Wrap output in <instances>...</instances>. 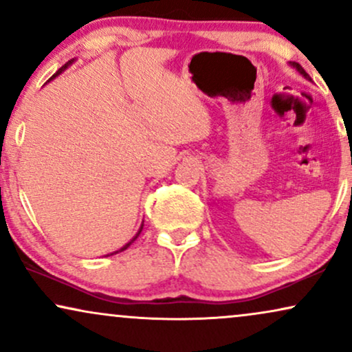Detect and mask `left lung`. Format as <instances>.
Segmentation results:
<instances>
[{"mask_svg":"<svg viewBox=\"0 0 352 352\" xmlns=\"http://www.w3.org/2000/svg\"><path fill=\"white\" fill-rule=\"evenodd\" d=\"M292 66H296V68H297V71H299V73H300V74H304V76H305V78H307V76H309V74H307V73H305V71H304V68H302V66H300L299 63H292Z\"/></svg>","mask_w":352,"mask_h":352,"instance_id":"obj_1","label":"left lung"}]
</instances>
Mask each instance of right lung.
<instances>
[{"mask_svg": "<svg viewBox=\"0 0 352 352\" xmlns=\"http://www.w3.org/2000/svg\"><path fill=\"white\" fill-rule=\"evenodd\" d=\"M69 63H71V61H69ZM69 63H66L65 66H61V68L56 71V74H53V76H52L50 79H53V78H55V76H58V74H60V73H61V71H65L66 68H68V65H69ZM141 230H143V226H141V229H140V230H138V234L135 235V239H133V240H130V242H128V243H126V245H124V247H122V248H120V250H118V252H123V250H126V248H128V247H130V245H131V243H133V242H135V240L138 239V235H140V234H141ZM118 252H115V253H118ZM110 255H113V253H110ZM107 256H109V255H107Z\"/></svg>", "mask_w": 352, "mask_h": 352, "instance_id": "add662e5", "label": "right lung"}]
</instances>
